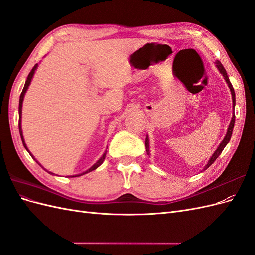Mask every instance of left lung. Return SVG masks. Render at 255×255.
Listing matches in <instances>:
<instances>
[{
  "label": "left lung",
  "instance_id": "8db88e82",
  "mask_svg": "<svg viewBox=\"0 0 255 255\" xmlns=\"http://www.w3.org/2000/svg\"><path fill=\"white\" fill-rule=\"evenodd\" d=\"M216 67L218 68L219 72L223 75V78H225V80H226V82H227V84H228V86H229V88H230V90H231V94H232V101H233V116H232V120H231L230 125H229V128H228V130H227V135H226V137L223 138V140H222V141H221V143L219 144V146L217 148V150H216V151L214 152V154L212 155V157L210 158V160H208L207 165L204 167V170H206V169H207L208 167H210L216 159L218 158V156L220 155L221 152L223 151V149H225V148H226V145L229 143V141H230V139H231V136H232V133H233L234 122H235V114H234V109H235V92H234V88H233L232 84H231V82H230V80H229V78H228V74H227L226 69L223 68L222 64L220 63L219 60H216ZM145 149H146V153H148V155H149V154H150V150H149V137H148V136H146V138H145Z\"/></svg>",
  "mask_w": 255,
  "mask_h": 255
}]
</instances>
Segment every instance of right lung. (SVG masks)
Masks as SVG:
<instances>
[{
  "label": "right lung",
  "mask_w": 255,
  "mask_h": 255,
  "mask_svg": "<svg viewBox=\"0 0 255 255\" xmlns=\"http://www.w3.org/2000/svg\"><path fill=\"white\" fill-rule=\"evenodd\" d=\"M37 67H38V64H36L35 66H34V68L32 69V71L29 72V74H28V76H27V79H26V82H25V85H24V88H23V90H22V92H21V95H20V100H19V132H20V136H21V139H22V142H23V145H24V148L27 150V152L30 154V152L28 151V149H27V146H26V144H25V141H24V138H23V134H22V128H21V116H22V103H23V99H24V95H25V92H26V90H27V88H28V86H29V84H30V81H32V79H33V76H34V73H35V70L37 69ZM105 155H106V152L103 154L102 155V157L100 158L97 163L92 166L91 168H89L88 170L86 171V172H83L82 174H78V175H73V177L74 176H81V175H83V174H85V173H88V172H90V171H94V170H96V169L99 167V166H101L102 165V163L104 161V159H105ZM30 156H32L34 159H35V157L32 155V154H30ZM36 160V159H35ZM37 161V160H36ZM38 163V161H37ZM39 164V163H38ZM40 165V164H39ZM41 166V165H40ZM50 174H54V173H52V172H49Z\"/></svg>",
  "instance_id": "right-lung-1"
}]
</instances>
